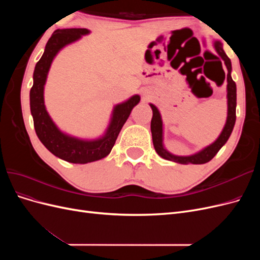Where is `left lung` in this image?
I'll return each instance as SVG.
<instances>
[{"instance_id": "1", "label": "left lung", "mask_w": 260, "mask_h": 260, "mask_svg": "<svg viewBox=\"0 0 260 260\" xmlns=\"http://www.w3.org/2000/svg\"><path fill=\"white\" fill-rule=\"evenodd\" d=\"M215 49L217 53L221 56V58L224 60V64L228 69V74H226V80H228V117H226V122L224 128L221 132V135L219 136V138L215 141L214 143L210 144L209 146L205 147L203 151L196 153L192 156H176L170 154L167 149H165L162 146V121L160 118V114L158 112V109L153 104H149L152 107L153 111V118L151 121V131H152V138H153V144L155 147V151L157 152L159 156H161L162 158L167 159V160H172L175 162L179 164H194V165H201V164H205L214 158L215 155L219 152V149L221 148L228 139L230 138L235 119H237V115H235V108H237V85H235V82L233 81L232 77H231V60L230 58L226 56V54L224 53L222 49V44L219 41L215 42Z\"/></svg>"}]
</instances>
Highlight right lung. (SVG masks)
<instances>
[{
    "instance_id": "1",
    "label": "right lung",
    "mask_w": 260,
    "mask_h": 260,
    "mask_svg": "<svg viewBox=\"0 0 260 260\" xmlns=\"http://www.w3.org/2000/svg\"><path fill=\"white\" fill-rule=\"evenodd\" d=\"M89 32L90 31L84 28L55 30L45 45L42 57L37 62L34 73V85L30 90V111L34 117L35 130L39 140L52 154L73 164L95 161L111 153L124 122L127 121L133 107L140 102L139 95H133L124 103L116 105L105 136L94 141L69 137L55 125L44 106L43 90L46 76L57 52Z\"/></svg>"
}]
</instances>
